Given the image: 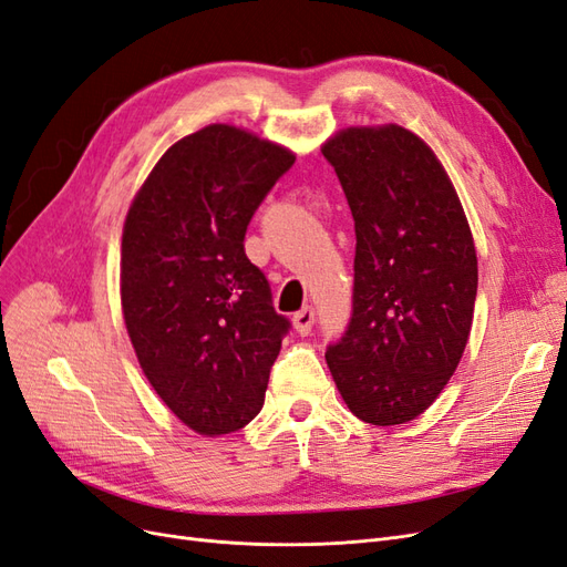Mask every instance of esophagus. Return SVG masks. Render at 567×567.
Here are the masks:
<instances>
[{
  "instance_id": "34e87169",
  "label": "esophagus",
  "mask_w": 567,
  "mask_h": 567,
  "mask_svg": "<svg viewBox=\"0 0 567 567\" xmlns=\"http://www.w3.org/2000/svg\"><path fill=\"white\" fill-rule=\"evenodd\" d=\"M293 323H296V331L300 333V336H307L312 331V326H315V307H302L300 312H296L293 315Z\"/></svg>"
}]
</instances>
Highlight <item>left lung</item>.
<instances>
[{"mask_svg":"<svg viewBox=\"0 0 567 567\" xmlns=\"http://www.w3.org/2000/svg\"><path fill=\"white\" fill-rule=\"evenodd\" d=\"M354 219L352 317L326 364L357 419H416L466 350L477 257L435 153L400 125L350 127L321 148Z\"/></svg>","mask_w":567,"mask_h":567,"instance_id":"8db88e82","label":"left lung"}]
</instances>
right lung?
<instances>
[{
  "label": "right lung",
  "mask_w": 567,
  "mask_h": 567,
  "mask_svg": "<svg viewBox=\"0 0 567 567\" xmlns=\"http://www.w3.org/2000/svg\"><path fill=\"white\" fill-rule=\"evenodd\" d=\"M293 163L250 132L203 127L165 151L127 213V333L153 390L200 435L234 433L260 414L290 331L244 241Z\"/></svg>",
  "instance_id": "right-lung-1"
}]
</instances>
